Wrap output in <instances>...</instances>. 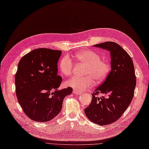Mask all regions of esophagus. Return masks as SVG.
Here are the masks:
<instances>
[{
  "mask_svg": "<svg viewBox=\"0 0 149 149\" xmlns=\"http://www.w3.org/2000/svg\"><path fill=\"white\" fill-rule=\"evenodd\" d=\"M73 93H74V94H75V95H81L82 93H81V92H80V91H77V90H73Z\"/></svg>",
  "mask_w": 149,
  "mask_h": 149,
  "instance_id": "obj_1",
  "label": "esophagus"
}]
</instances>
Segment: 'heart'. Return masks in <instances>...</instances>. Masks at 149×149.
Listing matches in <instances>:
<instances>
[{
    "label": "heart",
    "mask_w": 149,
    "mask_h": 149,
    "mask_svg": "<svg viewBox=\"0 0 149 149\" xmlns=\"http://www.w3.org/2000/svg\"><path fill=\"white\" fill-rule=\"evenodd\" d=\"M77 61L86 65L83 77H72L69 79L66 85L73 88L77 91H83L94 83V79L97 83H101L107 77L110 70V64L106 60L101 59L100 55L92 50H83L74 56ZM59 68L61 74L64 76L71 75L73 69V63L68 56L61 59Z\"/></svg>",
    "instance_id": "1"
}]
</instances>
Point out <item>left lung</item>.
I'll use <instances>...</instances> for the list:
<instances>
[{
	"label": "left lung",
	"instance_id": "8db88e82",
	"mask_svg": "<svg viewBox=\"0 0 149 149\" xmlns=\"http://www.w3.org/2000/svg\"><path fill=\"white\" fill-rule=\"evenodd\" d=\"M93 47L110 52L111 58V72L95 89L91 104L84 109L91 122L102 126L116 122L126 111L133 98L136 80L133 61L118 44L106 42ZM99 93L107 97L98 98Z\"/></svg>",
	"mask_w": 149,
	"mask_h": 149
}]
</instances>
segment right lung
I'll use <instances>...</instances> for the list:
<instances>
[{"instance_id":"obj_1","label":"right lung","mask_w":149,"mask_h":149,"mask_svg":"<svg viewBox=\"0 0 149 149\" xmlns=\"http://www.w3.org/2000/svg\"><path fill=\"white\" fill-rule=\"evenodd\" d=\"M61 50L37 48L21 59L15 74L16 94L25 114L38 122L53 119L63 107L71 87L58 90L62 81L58 75Z\"/></svg>"}]
</instances>
